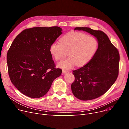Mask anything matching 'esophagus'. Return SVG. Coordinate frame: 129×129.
Returning a JSON list of instances; mask_svg holds the SVG:
<instances>
[{"label": "esophagus", "mask_w": 129, "mask_h": 129, "mask_svg": "<svg viewBox=\"0 0 129 129\" xmlns=\"http://www.w3.org/2000/svg\"><path fill=\"white\" fill-rule=\"evenodd\" d=\"M69 72V71H67V70H63V71H62V73H63V74H65V73H67V72Z\"/></svg>", "instance_id": "obj_1"}]
</instances>
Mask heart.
<instances>
[{
    "instance_id": "obj_1",
    "label": "heart",
    "mask_w": 129,
    "mask_h": 129,
    "mask_svg": "<svg viewBox=\"0 0 129 129\" xmlns=\"http://www.w3.org/2000/svg\"><path fill=\"white\" fill-rule=\"evenodd\" d=\"M97 47L96 39L78 32H72L63 36L60 43L55 42L50 46V52L57 61L70 56L58 64L63 69H70L74 65L82 66L89 62Z\"/></svg>"
}]
</instances>
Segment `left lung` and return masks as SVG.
Returning a JSON list of instances; mask_svg holds the SVG:
<instances>
[{"instance_id":"left-lung-1","label":"left lung","mask_w":129,"mask_h":129,"mask_svg":"<svg viewBox=\"0 0 129 129\" xmlns=\"http://www.w3.org/2000/svg\"><path fill=\"white\" fill-rule=\"evenodd\" d=\"M96 37L98 49L89 62L73 71L75 80L72 84L73 94L81 100L96 99L105 93L116 82L119 74L120 55L118 49L103 31L88 27H76Z\"/></svg>"}]
</instances>
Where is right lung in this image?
<instances>
[{
  "label": "right lung",
  "instance_id": "1",
  "mask_svg": "<svg viewBox=\"0 0 129 129\" xmlns=\"http://www.w3.org/2000/svg\"><path fill=\"white\" fill-rule=\"evenodd\" d=\"M60 27H35L22 31L7 55L11 83L24 95L43 97L62 70L55 68L50 46L62 33Z\"/></svg>",
  "mask_w": 129,
  "mask_h": 129
}]
</instances>
